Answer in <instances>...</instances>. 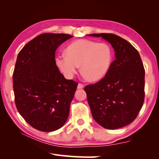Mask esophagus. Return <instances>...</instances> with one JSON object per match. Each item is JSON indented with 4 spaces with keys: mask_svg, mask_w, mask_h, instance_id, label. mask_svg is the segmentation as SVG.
Segmentation results:
<instances>
[{
    "mask_svg": "<svg viewBox=\"0 0 159 159\" xmlns=\"http://www.w3.org/2000/svg\"><path fill=\"white\" fill-rule=\"evenodd\" d=\"M83 87H84V85H83V84L80 83H79V85H78V87H77V88H78V89H83Z\"/></svg>",
    "mask_w": 159,
    "mask_h": 159,
    "instance_id": "34e87169",
    "label": "esophagus"
}]
</instances>
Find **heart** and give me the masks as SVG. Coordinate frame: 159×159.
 <instances>
[{
	"mask_svg": "<svg viewBox=\"0 0 159 159\" xmlns=\"http://www.w3.org/2000/svg\"><path fill=\"white\" fill-rule=\"evenodd\" d=\"M66 55L57 56V66L67 79H72L79 66L86 79L92 82L102 79L108 73L113 59V51L106 43L78 39L67 47Z\"/></svg>",
	"mask_w": 159,
	"mask_h": 159,
	"instance_id": "b5f03b06",
	"label": "heart"
}]
</instances>
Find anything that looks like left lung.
I'll use <instances>...</instances> for the list:
<instances>
[{"mask_svg": "<svg viewBox=\"0 0 159 159\" xmlns=\"http://www.w3.org/2000/svg\"><path fill=\"white\" fill-rule=\"evenodd\" d=\"M88 35L102 38L116 52L106 76L84 89L92 116L107 129L124 127L135 120L144 102L145 69L139 53L113 33Z\"/></svg>", "mask_w": 159, "mask_h": 159, "instance_id": "8db88e82", "label": "left lung"}]
</instances>
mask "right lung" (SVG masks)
I'll return each mask as SVG.
<instances>
[{"instance_id": "1", "label": "right lung", "mask_w": 159, "mask_h": 159, "mask_svg": "<svg viewBox=\"0 0 159 159\" xmlns=\"http://www.w3.org/2000/svg\"><path fill=\"white\" fill-rule=\"evenodd\" d=\"M72 37L43 33L26 43L17 57L13 73L16 106L26 122L38 130H58L68 117L78 83L64 78L55 57L57 48Z\"/></svg>"}]
</instances>
